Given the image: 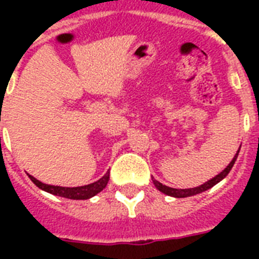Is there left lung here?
<instances>
[{
	"label": "left lung",
	"mask_w": 259,
	"mask_h": 259,
	"mask_svg": "<svg viewBox=\"0 0 259 259\" xmlns=\"http://www.w3.org/2000/svg\"><path fill=\"white\" fill-rule=\"evenodd\" d=\"M26 175L42 191L52 193L55 196H62L66 197V199H72V200H87V199H91L97 193L101 192L102 189L106 187V184H107V181H109V177H102L101 180L95 181L93 184L82 185V187H60V185L46 184V183H41L37 179H34L33 176H30L29 173H26Z\"/></svg>",
	"instance_id": "1"
}]
</instances>
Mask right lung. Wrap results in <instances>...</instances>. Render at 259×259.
<instances>
[{"label": "right lung", "mask_w": 259, "mask_h": 259, "mask_svg": "<svg viewBox=\"0 0 259 259\" xmlns=\"http://www.w3.org/2000/svg\"><path fill=\"white\" fill-rule=\"evenodd\" d=\"M235 160H237V156L233 158V161L230 162L229 165H227V168H226L223 172H221L219 175H217V176L213 177V179L208 180L207 183H204L203 185H200V187H196V188H192V189H187V191H177V189H169V191H166V195H170V196H175V197H188V196H193V195H196V193L203 192V191H207V189H209L211 187H213L215 184H218L219 181H222L226 176H227V173L231 170V168H233ZM160 191H162V189L160 188ZM162 192H164V191H162Z\"/></svg>", "instance_id": "right-lung-1"}]
</instances>
